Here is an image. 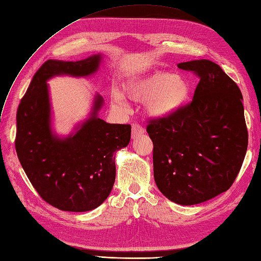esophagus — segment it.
<instances>
[{"instance_id": "1", "label": "esophagus", "mask_w": 261, "mask_h": 261, "mask_svg": "<svg viewBox=\"0 0 261 261\" xmlns=\"http://www.w3.org/2000/svg\"><path fill=\"white\" fill-rule=\"evenodd\" d=\"M145 133V129L143 126H140L139 124H133L132 126V138L133 139H137L139 136H142Z\"/></svg>"}]
</instances>
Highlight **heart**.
<instances>
[{"label":"heart","instance_id":"1","mask_svg":"<svg viewBox=\"0 0 261 261\" xmlns=\"http://www.w3.org/2000/svg\"><path fill=\"white\" fill-rule=\"evenodd\" d=\"M125 92L130 100L144 103L146 114L153 119L173 116L190 100L192 84L188 76L169 71H154L133 79L126 84ZM111 102L116 109L128 111L122 91L112 90Z\"/></svg>","mask_w":261,"mask_h":261}]
</instances>
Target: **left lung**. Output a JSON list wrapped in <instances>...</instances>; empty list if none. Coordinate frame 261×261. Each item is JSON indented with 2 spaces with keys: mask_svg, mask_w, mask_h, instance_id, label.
<instances>
[{
  "mask_svg": "<svg viewBox=\"0 0 261 261\" xmlns=\"http://www.w3.org/2000/svg\"><path fill=\"white\" fill-rule=\"evenodd\" d=\"M178 68L200 76L192 102L173 116L152 121L153 178L167 199L194 205L230 188L247 151L243 95L237 84L207 59Z\"/></svg>",
  "mask_w": 261,
  "mask_h": 261,
  "instance_id": "8db88e82",
  "label": "left lung"
}]
</instances>
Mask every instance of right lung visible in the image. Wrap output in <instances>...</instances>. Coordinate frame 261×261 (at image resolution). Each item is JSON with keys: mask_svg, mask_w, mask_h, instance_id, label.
I'll use <instances>...</instances> for the list:
<instances>
[{"mask_svg": "<svg viewBox=\"0 0 261 261\" xmlns=\"http://www.w3.org/2000/svg\"><path fill=\"white\" fill-rule=\"evenodd\" d=\"M103 58L95 54L78 61H46L17 110L19 163L41 198L67 212H87L108 199L116 175L114 154L129 144L130 126L98 117L104 98L95 93L89 116L68 135H59L47 81L60 75L88 78L98 71Z\"/></svg>", "mask_w": 261, "mask_h": 261, "instance_id": "add662e5", "label": "right lung"}]
</instances>
